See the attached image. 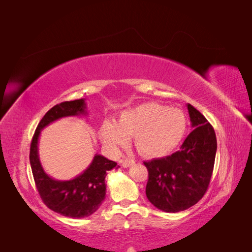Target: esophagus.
I'll use <instances>...</instances> for the list:
<instances>
[{
    "instance_id": "34e87169",
    "label": "esophagus",
    "mask_w": 252,
    "mask_h": 252,
    "mask_svg": "<svg viewBox=\"0 0 252 252\" xmlns=\"http://www.w3.org/2000/svg\"><path fill=\"white\" fill-rule=\"evenodd\" d=\"M133 164H134V159H132V158H125L122 161V166H123L124 168H127V167L131 166Z\"/></svg>"
}]
</instances>
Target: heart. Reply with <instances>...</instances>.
I'll list each match as a JSON object with an SVG mask.
<instances>
[{
  "mask_svg": "<svg viewBox=\"0 0 252 252\" xmlns=\"http://www.w3.org/2000/svg\"><path fill=\"white\" fill-rule=\"evenodd\" d=\"M186 129L182 110L157 103H144L120 114L117 123L106 120L98 135L111 150H118L133 136V144L146 158H161L178 146Z\"/></svg>",
  "mask_w": 252,
  "mask_h": 252,
  "instance_id": "obj_1",
  "label": "heart"
}]
</instances>
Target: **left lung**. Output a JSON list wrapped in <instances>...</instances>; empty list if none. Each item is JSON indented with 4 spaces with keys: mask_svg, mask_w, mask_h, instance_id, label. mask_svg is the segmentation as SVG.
<instances>
[{
    "mask_svg": "<svg viewBox=\"0 0 252 252\" xmlns=\"http://www.w3.org/2000/svg\"><path fill=\"white\" fill-rule=\"evenodd\" d=\"M193 130L179 151L144 162L148 170L146 195L165 212L186 210L207 191L215 166L217 136L212 126L192 105L187 104Z\"/></svg>",
    "mask_w": 252,
    "mask_h": 252,
    "instance_id": "obj_1",
    "label": "left lung"
}]
</instances>
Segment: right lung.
I'll return each mask as SVG.
<instances>
[{
    "instance_id": "obj_1",
    "label": "right lung",
    "mask_w": 252,
    "mask_h": 252,
    "mask_svg": "<svg viewBox=\"0 0 252 252\" xmlns=\"http://www.w3.org/2000/svg\"><path fill=\"white\" fill-rule=\"evenodd\" d=\"M87 114L84 98L60 103L53 106L40 121L30 145V166L35 186L41 199L51 210L64 217L81 219L95 212L106 195L105 178L117 163L101 155H95L93 162L78 177L68 181H58L44 171L39 158L37 143L41 130L52 122L66 117Z\"/></svg>"
}]
</instances>
